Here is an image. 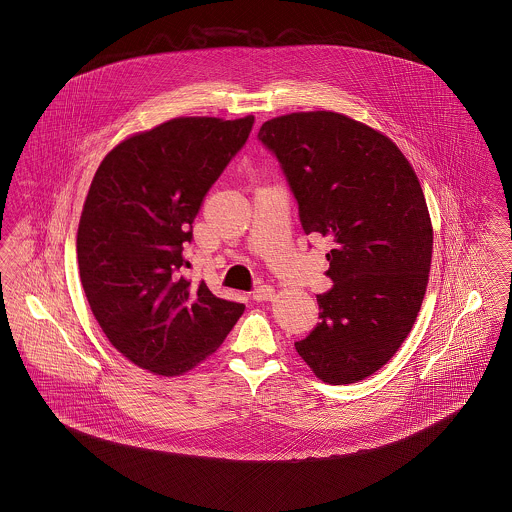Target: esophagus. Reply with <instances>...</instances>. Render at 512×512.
I'll return each instance as SVG.
<instances>
[{
	"instance_id": "1",
	"label": "esophagus",
	"mask_w": 512,
	"mask_h": 512,
	"mask_svg": "<svg viewBox=\"0 0 512 512\" xmlns=\"http://www.w3.org/2000/svg\"><path fill=\"white\" fill-rule=\"evenodd\" d=\"M253 299H255L257 303L272 301V299H274V288H272V286H267V284L257 286V288L253 290Z\"/></svg>"
}]
</instances>
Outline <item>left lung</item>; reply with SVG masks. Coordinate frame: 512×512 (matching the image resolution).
<instances>
[{"label": "left lung", "instance_id": "obj_1", "mask_svg": "<svg viewBox=\"0 0 512 512\" xmlns=\"http://www.w3.org/2000/svg\"><path fill=\"white\" fill-rule=\"evenodd\" d=\"M259 142L280 163L309 236L332 242L318 322L297 353L326 384L365 380L390 361L420 311L432 224L413 167L363 122L332 111L267 121Z\"/></svg>", "mask_w": 512, "mask_h": 512}]
</instances>
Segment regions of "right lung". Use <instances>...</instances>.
<instances>
[{"instance_id":"right-lung-1","label":"right lung","mask_w":512,"mask_h":512,"mask_svg":"<svg viewBox=\"0 0 512 512\" xmlns=\"http://www.w3.org/2000/svg\"><path fill=\"white\" fill-rule=\"evenodd\" d=\"M253 122H163L115 147L92 180L76 236L82 288L105 336L149 372L194 368L244 315V303L194 286L182 270L203 197Z\"/></svg>"}]
</instances>
